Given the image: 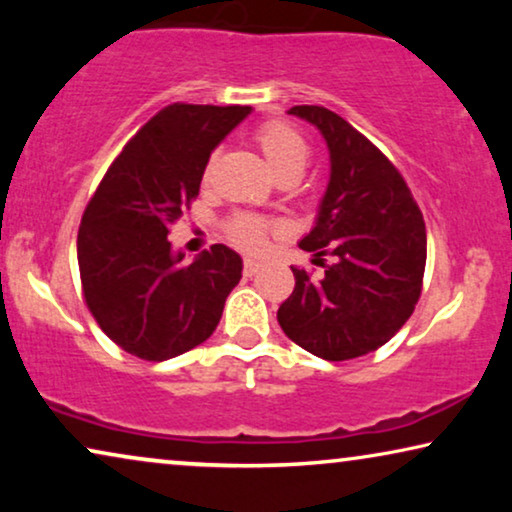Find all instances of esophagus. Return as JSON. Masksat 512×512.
I'll list each match as a JSON object with an SVG mask.
<instances>
[{
  "instance_id": "esophagus-1",
  "label": "esophagus",
  "mask_w": 512,
  "mask_h": 512,
  "mask_svg": "<svg viewBox=\"0 0 512 512\" xmlns=\"http://www.w3.org/2000/svg\"><path fill=\"white\" fill-rule=\"evenodd\" d=\"M258 270H261V263L254 261V258H244V263H242L244 277H254Z\"/></svg>"
}]
</instances>
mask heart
Instances as JSON below:
<instances>
[{"label":"heart","instance_id":"heart-1","mask_svg":"<svg viewBox=\"0 0 512 512\" xmlns=\"http://www.w3.org/2000/svg\"><path fill=\"white\" fill-rule=\"evenodd\" d=\"M254 142L258 151L263 153L265 163L270 165V170L277 174L282 184L284 181H296L303 174L307 158H310V146H307L305 137L293 125L284 121H265L254 130ZM214 160L216 156L207 160L205 181L212 177ZM275 230V221L249 212H237L223 223L226 240L237 249L249 251V254L261 251Z\"/></svg>","mask_w":512,"mask_h":512}]
</instances>
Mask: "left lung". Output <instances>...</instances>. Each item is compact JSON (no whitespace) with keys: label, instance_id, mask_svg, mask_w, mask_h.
<instances>
[{"label":"left lung","instance_id":"left-lung-1","mask_svg":"<svg viewBox=\"0 0 512 512\" xmlns=\"http://www.w3.org/2000/svg\"><path fill=\"white\" fill-rule=\"evenodd\" d=\"M289 114L324 135L331 181L317 223L300 240L324 270L291 268L296 286L277 321L310 354L349 361L380 349L415 312L426 265L424 216L396 165L345 118L317 104Z\"/></svg>","mask_w":512,"mask_h":512}]
</instances>
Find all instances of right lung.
<instances>
[{
    "label": "right lung",
    "mask_w": 512,
    "mask_h": 512,
    "mask_svg": "<svg viewBox=\"0 0 512 512\" xmlns=\"http://www.w3.org/2000/svg\"><path fill=\"white\" fill-rule=\"evenodd\" d=\"M251 107L174 102L109 165L81 216V291L97 326L125 352L165 361L219 326L242 258L223 244L184 263L170 228L198 198L209 153Z\"/></svg>",
    "instance_id": "right-lung-1"
}]
</instances>
